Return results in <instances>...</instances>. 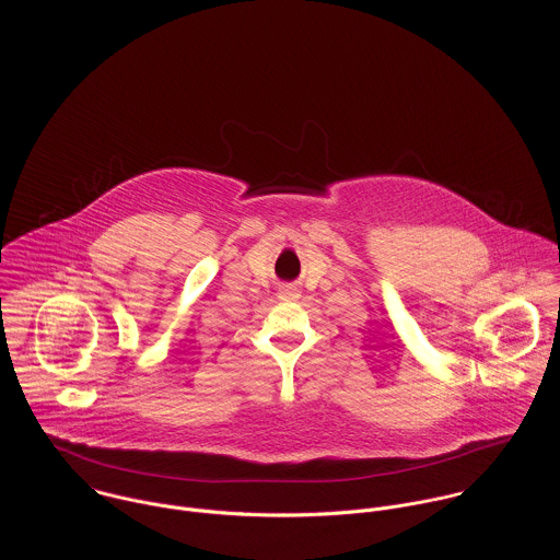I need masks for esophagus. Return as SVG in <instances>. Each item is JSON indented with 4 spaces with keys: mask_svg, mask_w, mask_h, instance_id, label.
<instances>
[{
    "mask_svg": "<svg viewBox=\"0 0 560 560\" xmlns=\"http://www.w3.org/2000/svg\"><path fill=\"white\" fill-rule=\"evenodd\" d=\"M280 298H282V300H287V302H289V300H298V298H300V291H298L295 287L287 284V287H282V289H280Z\"/></svg>",
    "mask_w": 560,
    "mask_h": 560,
    "instance_id": "esophagus-1",
    "label": "esophagus"
}]
</instances>
